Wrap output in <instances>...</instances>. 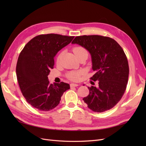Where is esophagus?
Here are the masks:
<instances>
[{
  "instance_id": "1",
  "label": "esophagus",
  "mask_w": 146,
  "mask_h": 146,
  "mask_svg": "<svg viewBox=\"0 0 146 146\" xmlns=\"http://www.w3.org/2000/svg\"><path fill=\"white\" fill-rule=\"evenodd\" d=\"M70 87H76V86H79L78 84H75V83H71L70 85Z\"/></svg>"
}]
</instances>
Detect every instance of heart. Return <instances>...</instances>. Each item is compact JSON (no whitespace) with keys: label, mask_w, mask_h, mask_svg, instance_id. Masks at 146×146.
I'll list each match as a JSON object with an SVG mask.
<instances>
[{"label":"heart","mask_w":146,"mask_h":146,"mask_svg":"<svg viewBox=\"0 0 146 146\" xmlns=\"http://www.w3.org/2000/svg\"><path fill=\"white\" fill-rule=\"evenodd\" d=\"M73 51L76 56L79 54H82V53L87 52L85 48L82 47H75L73 49ZM61 55H62V54H60L59 55V56H58V58H57V61H60ZM80 75H81V72H80V71H72V72H70L68 74L67 77L68 78L70 79V80H72L74 81H77V80H78V79L80 78Z\"/></svg>","instance_id":"obj_1"}]
</instances>
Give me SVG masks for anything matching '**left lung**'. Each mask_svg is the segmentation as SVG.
Wrapping results in <instances>:
<instances>
[{
  "instance_id": "8db88e82",
  "label": "left lung",
  "mask_w": 146,
  "mask_h": 146,
  "mask_svg": "<svg viewBox=\"0 0 146 146\" xmlns=\"http://www.w3.org/2000/svg\"><path fill=\"white\" fill-rule=\"evenodd\" d=\"M85 48L91 56L92 80L99 86H88L90 93L83 99L92 111L104 112L114 107L125 91L129 63L122 47L113 39L99 35L77 36L72 42Z\"/></svg>"
}]
</instances>
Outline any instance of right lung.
<instances>
[{
  "instance_id": "add662e5",
  "label": "right lung",
  "mask_w": 146,
  "mask_h": 146,
  "mask_svg": "<svg viewBox=\"0 0 146 146\" xmlns=\"http://www.w3.org/2000/svg\"><path fill=\"white\" fill-rule=\"evenodd\" d=\"M74 36L57 34L41 35L33 38L19 54L16 76L20 89L27 102L40 111H47L60 104L68 83L50 84L48 75L54 68V57L68 45Z\"/></svg>"
}]
</instances>
